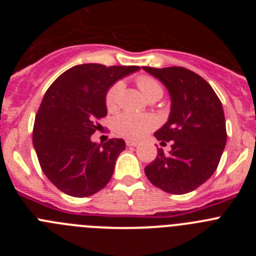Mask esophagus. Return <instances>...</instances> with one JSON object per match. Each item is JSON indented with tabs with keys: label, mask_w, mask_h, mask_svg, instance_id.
Segmentation results:
<instances>
[{
	"label": "esophagus",
	"mask_w": 256,
	"mask_h": 256,
	"mask_svg": "<svg viewBox=\"0 0 256 256\" xmlns=\"http://www.w3.org/2000/svg\"><path fill=\"white\" fill-rule=\"evenodd\" d=\"M126 146H132V148H136V146H138V142L130 141V140H126Z\"/></svg>",
	"instance_id": "obj_1"
}]
</instances>
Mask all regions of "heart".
Segmentation results:
<instances>
[{
	"label": "heart",
	"instance_id": "obj_1",
	"mask_svg": "<svg viewBox=\"0 0 256 256\" xmlns=\"http://www.w3.org/2000/svg\"><path fill=\"white\" fill-rule=\"evenodd\" d=\"M137 86L140 91L142 92L146 98L151 97H162V87L156 79L148 76H138L137 79ZM123 83L116 82L112 86L106 94V108L110 112L116 110L120 101L122 92H123ZM156 126V119L151 115H134L126 112L122 114L115 119L114 128L118 134L123 136L130 140H140L148 134L151 130Z\"/></svg>",
	"mask_w": 256,
	"mask_h": 256
}]
</instances>
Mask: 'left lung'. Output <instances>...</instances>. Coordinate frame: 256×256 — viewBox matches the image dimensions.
I'll use <instances>...</instances> for the list:
<instances>
[{"instance_id":"8db88e82","label":"left lung","mask_w":256,"mask_h":256,"mask_svg":"<svg viewBox=\"0 0 256 256\" xmlns=\"http://www.w3.org/2000/svg\"><path fill=\"white\" fill-rule=\"evenodd\" d=\"M170 96L168 122L155 132L159 141H172V150L144 168L154 186L183 195L201 186L216 172L227 142L223 106L212 86L186 68H150Z\"/></svg>"}]
</instances>
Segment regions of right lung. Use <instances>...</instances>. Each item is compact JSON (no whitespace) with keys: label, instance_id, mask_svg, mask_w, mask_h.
<instances>
[{"label":"right lung","instance_id":"right-lung-1","mask_svg":"<svg viewBox=\"0 0 256 256\" xmlns=\"http://www.w3.org/2000/svg\"><path fill=\"white\" fill-rule=\"evenodd\" d=\"M138 66L82 64L70 68L50 86L36 115L33 146L40 168L60 191L87 198L106 186L126 148L122 138L92 142L108 114L106 94Z\"/></svg>","mask_w":256,"mask_h":256}]
</instances>
